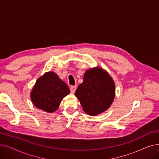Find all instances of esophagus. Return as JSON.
<instances>
[{"label":"esophagus","instance_id":"obj_1","mask_svg":"<svg viewBox=\"0 0 159 159\" xmlns=\"http://www.w3.org/2000/svg\"><path fill=\"white\" fill-rule=\"evenodd\" d=\"M77 89V86H72L70 87V91H71V93H74L75 90Z\"/></svg>","mask_w":159,"mask_h":159}]
</instances>
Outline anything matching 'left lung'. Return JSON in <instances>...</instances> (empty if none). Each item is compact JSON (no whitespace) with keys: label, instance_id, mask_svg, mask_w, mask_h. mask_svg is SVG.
<instances>
[{"label":"left lung","instance_id":"1","mask_svg":"<svg viewBox=\"0 0 159 159\" xmlns=\"http://www.w3.org/2000/svg\"><path fill=\"white\" fill-rule=\"evenodd\" d=\"M75 95L86 113L96 116L106 111L112 104L115 95V82L105 70L95 67L84 73L83 82Z\"/></svg>","mask_w":159,"mask_h":159}]
</instances>
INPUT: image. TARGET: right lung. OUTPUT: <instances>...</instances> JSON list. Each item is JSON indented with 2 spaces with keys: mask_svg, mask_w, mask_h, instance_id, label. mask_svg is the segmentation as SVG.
<instances>
[{
  "mask_svg": "<svg viewBox=\"0 0 159 159\" xmlns=\"http://www.w3.org/2000/svg\"><path fill=\"white\" fill-rule=\"evenodd\" d=\"M70 93L66 83L55 73L49 71L37 79L30 97L35 107L49 113L58 110L62 100Z\"/></svg>",
  "mask_w": 159,
  "mask_h": 159,
  "instance_id": "1",
  "label": "right lung"
}]
</instances>
